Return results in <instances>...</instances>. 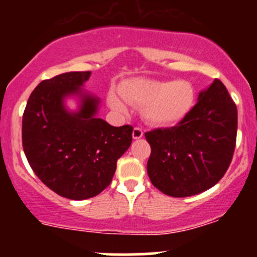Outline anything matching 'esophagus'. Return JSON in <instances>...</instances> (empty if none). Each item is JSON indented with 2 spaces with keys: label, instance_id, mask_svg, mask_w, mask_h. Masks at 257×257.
<instances>
[{
  "label": "esophagus",
  "instance_id": "obj_1",
  "mask_svg": "<svg viewBox=\"0 0 257 257\" xmlns=\"http://www.w3.org/2000/svg\"><path fill=\"white\" fill-rule=\"evenodd\" d=\"M144 135V131L140 128V126H135L134 129H133V139H140L143 138Z\"/></svg>",
  "mask_w": 257,
  "mask_h": 257
}]
</instances>
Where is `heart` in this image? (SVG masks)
<instances>
[{"label":"heart","mask_w":257,"mask_h":257,"mask_svg":"<svg viewBox=\"0 0 257 257\" xmlns=\"http://www.w3.org/2000/svg\"><path fill=\"white\" fill-rule=\"evenodd\" d=\"M119 91L120 94L112 89L107 96L108 105L114 111L126 113L128 102L143 107L146 122L157 126L178 124L190 113L194 104V88L185 79H132L120 85Z\"/></svg>","instance_id":"1"}]
</instances>
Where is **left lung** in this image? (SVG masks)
Instances as JSON below:
<instances>
[{
    "label": "left lung",
    "instance_id": "8db88e82",
    "mask_svg": "<svg viewBox=\"0 0 257 257\" xmlns=\"http://www.w3.org/2000/svg\"><path fill=\"white\" fill-rule=\"evenodd\" d=\"M237 123V106L215 78L181 122L145 133L151 146L147 174L152 185L178 198L216 185L232 162Z\"/></svg>",
    "mask_w": 257,
    "mask_h": 257
}]
</instances>
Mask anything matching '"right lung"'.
I'll use <instances>...</instances> for the list:
<instances>
[{"instance_id": "right-lung-1", "label": "right lung", "mask_w": 257, "mask_h": 257, "mask_svg": "<svg viewBox=\"0 0 257 257\" xmlns=\"http://www.w3.org/2000/svg\"><path fill=\"white\" fill-rule=\"evenodd\" d=\"M90 71L66 72L35 88L23 114L22 140L37 178L59 196L81 200L105 190L117 161L132 144L133 126H112L95 116L99 100L81 93ZM81 93L77 114L64 110L62 99Z\"/></svg>"}]
</instances>
